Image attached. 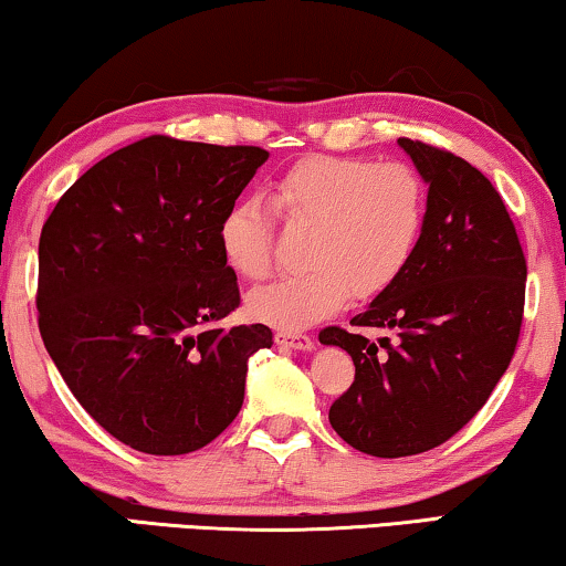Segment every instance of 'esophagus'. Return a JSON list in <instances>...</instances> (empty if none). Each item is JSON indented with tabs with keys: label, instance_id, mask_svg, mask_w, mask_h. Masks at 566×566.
<instances>
[{
	"label": "esophagus",
	"instance_id": "34e87169",
	"mask_svg": "<svg viewBox=\"0 0 566 566\" xmlns=\"http://www.w3.org/2000/svg\"><path fill=\"white\" fill-rule=\"evenodd\" d=\"M275 342L283 344V347L298 349V352H308L311 347H314V339H311L308 334H303V332H277Z\"/></svg>",
	"mask_w": 566,
	"mask_h": 566
}]
</instances>
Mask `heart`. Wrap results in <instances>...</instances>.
<instances>
[{
	"label": "heart",
	"instance_id": "1",
	"mask_svg": "<svg viewBox=\"0 0 566 566\" xmlns=\"http://www.w3.org/2000/svg\"><path fill=\"white\" fill-rule=\"evenodd\" d=\"M273 201L291 224H311L303 273L250 293L255 322L296 332L322 322L349 298H373L411 263L426 224L429 193L403 160L308 155L273 184ZM227 265L248 281L273 273V222L255 199L234 203L219 224Z\"/></svg>",
	"mask_w": 566,
	"mask_h": 566
}]
</instances>
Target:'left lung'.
<instances>
[{"label":"left lung","instance_id":"left-lung-1","mask_svg":"<svg viewBox=\"0 0 566 566\" xmlns=\"http://www.w3.org/2000/svg\"><path fill=\"white\" fill-rule=\"evenodd\" d=\"M398 145L429 184L421 240L398 281L352 318L355 329L318 334L355 363V380L329 408L332 429L385 460L444 444L485 406L526 303V258L495 186L444 147ZM363 328H392L399 342L375 345Z\"/></svg>","mask_w":566,"mask_h":566}]
</instances>
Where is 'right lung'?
<instances>
[{
    "label": "right lung",
    "mask_w": 566,
    "mask_h": 566,
    "mask_svg": "<svg viewBox=\"0 0 566 566\" xmlns=\"http://www.w3.org/2000/svg\"><path fill=\"white\" fill-rule=\"evenodd\" d=\"M268 160L255 145L143 137L65 191L38 248V326L92 419L145 454L214 441L265 324L222 326L240 285L219 224Z\"/></svg>",
    "instance_id": "1"
}]
</instances>
